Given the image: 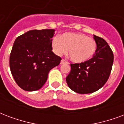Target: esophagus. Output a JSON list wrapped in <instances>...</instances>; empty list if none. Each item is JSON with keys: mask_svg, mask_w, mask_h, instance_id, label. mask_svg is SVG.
Returning a JSON list of instances; mask_svg holds the SVG:
<instances>
[{"mask_svg": "<svg viewBox=\"0 0 124 124\" xmlns=\"http://www.w3.org/2000/svg\"><path fill=\"white\" fill-rule=\"evenodd\" d=\"M65 63H67V64H68L69 63H68L67 61H65V59H61V63H60V64H61V65H63V64H65Z\"/></svg>", "mask_w": 124, "mask_h": 124, "instance_id": "34e87169", "label": "esophagus"}]
</instances>
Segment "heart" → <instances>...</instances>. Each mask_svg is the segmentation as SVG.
Returning a JSON list of instances; mask_svg holds the SVG:
<instances>
[{
	"mask_svg": "<svg viewBox=\"0 0 124 124\" xmlns=\"http://www.w3.org/2000/svg\"><path fill=\"white\" fill-rule=\"evenodd\" d=\"M52 46L57 55H62L68 52L71 60L77 63L88 61L93 57L97 48L94 39L81 33H65L60 37H54Z\"/></svg>",
	"mask_w": 124,
	"mask_h": 124,
	"instance_id": "heart-1",
	"label": "heart"
}]
</instances>
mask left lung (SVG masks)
Instances as JSON below:
<instances>
[{
	"label": "left lung",
	"mask_w": 124,
	"mask_h": 124,
	"mask_svg": "<svg viewBox=\"0 0 124 124\" xmlns=\"http://www.w3.org/2000/svg\"><path fill=\"white\" fill-rule=\"evenodd\" d=\"M96 52L88 61L70 64L71 70L66 78L69 88L79 94H89L101 89L109 79L114 55L107 43L94 35Z\"/></svg>",
	"instance_id": "8db88e82"
}]
</instances>
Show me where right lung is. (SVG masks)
Listing matches in <instances>:
<instances>
[{"label": "right lung", "mask_w": 124, "mask_h": 124, "mask_svg": "<svg viewBox=\"0 0 124 124\" xmlns=\"http://www.w3.org/2000/svg\"><path fill=\"white\" fill-rule=\"evenodd\" d=\"M55 30H33L15 39L9 57V67L15 82L21 89L35 91L43 87L48 72L61 58L52 47Z\"/></svg>", "instance_id": "right-lung-1"}]
</instances>
